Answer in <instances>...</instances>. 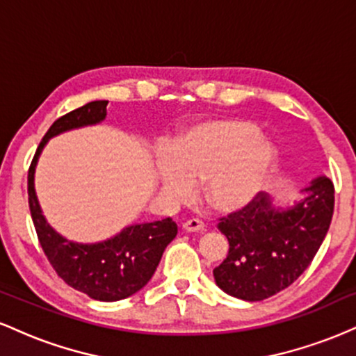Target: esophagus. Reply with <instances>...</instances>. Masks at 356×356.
Returning <instances> with one entry per match:
<instances>
[{"instance_id":"1","label":"esophagus","mask_w":356,"mask_h":356,"mask_svg":"<svg viewBox=\"0 0 356 356\" xmlns=\"http://www.w3.org/2000/svg\"><path fill=\"white\" fill-rule=\"evenodd\" d=\"M182 229L187 232H202L206 231V224L199 219H187L186 222L182 224Z\"/></svg>"}]
</instances>
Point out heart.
Returning a JSON list of instances; mask_svg holds the SVG:
<instances>
[{
  "instance_id": "b5f03b06",
  "label": "heart",
  "mask_w": 356,
  "mask_h": 356,
  "mask_svg": "<svg viewBox=\"0 0 356 356\" xmlns=\"http://www.w3.org/2000/svg\"><path fill=\"white\" fill-rule=\"evenodd\" d=\"M244 118H214L192 125L174 150L159 154V177L170 197L184 199L194 182L218 211L244 207L263 189L276 164L275 147Z\"/></svg>"
}]
</instances>
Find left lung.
Listing matches in <instances>:
<instances>
[{"label": "left lung", "instance_id": "1", "mask_svg": "<svg viewBox=\"0 0 356 356\" xmlns=\"http://www.w3.org/2000/svg\"><path fill=\"white\" fill-rule=\"evenodd\" d=\"M308 197L291 209H275L257 194L243 209L219 219L218 229L229 241L226 259L214 269L216 284L244 301H263L291 286L312 264L330 229L334 187L320 177Z\"/></svg>", "mask_w": 356, "mask_h": 356}]
</instances>
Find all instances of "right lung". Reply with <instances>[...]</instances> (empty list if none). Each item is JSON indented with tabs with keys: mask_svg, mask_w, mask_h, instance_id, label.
I'll use <instances>...</instances> for the list:
<instances>
[{
	"mask_svg": "<svg viewBox=\"0 0 356 356\" xmlns=\"http://www.w3.org/2000/svg\"><path fill=\"white\" fill-rule=\"evenodd\" d=\"M107 100L90 102L56 118L44 134L28 169V204L36 236L53 269L68 286L99 301H118L144 288L157 269L177 224L167 218L127 227L99 244H76L56 234L44 220L33 187L35 165L47 140L75 127L97 124L107 115Z\"/></svg>",
	"mask_w": 356,
	"mask_h": 356,
	"instance_id": "add662e5",
	"label": "right lung"
}]
</instances>
